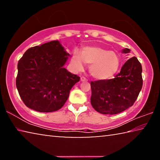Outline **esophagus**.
Instances as JSON below:
<instances>
[{"instance_id":"1","label":"esophagus","mask_w":160,"mask_h":160,"mask_svg":"<svg viewBox=\"0 0 160 160\" xmlns=\"http://www.w3.org/2000/svg\"><path fill=\"white\" fill-rule=\"evenodd\" d=\"M80 81H81V82H87V81H88V80H87L85 78L81 77L80 78Z\"/></svg>"}]
</instances>
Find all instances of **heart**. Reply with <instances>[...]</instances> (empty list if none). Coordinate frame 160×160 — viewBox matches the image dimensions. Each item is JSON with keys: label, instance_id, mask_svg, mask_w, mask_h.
<instances>
[{"label": "heart", "instance_id": "1", "mask_svg": "<svg viewBox=\"0 0 160 160\" xmlns=\"http://www.w3.org/2000/svg\"><path fill=\"white\" fill-rule=\"evenodd\" d=\"M72 66L77 70L83 68L84 63L90 66L89 72L94 79H109L118 71L120 58L117 53L101 47L90 46L84 47L80 55L77 51L71 58Z\"/></svg>", "mask_w": 160, "mask_h": 160}]
</instances>
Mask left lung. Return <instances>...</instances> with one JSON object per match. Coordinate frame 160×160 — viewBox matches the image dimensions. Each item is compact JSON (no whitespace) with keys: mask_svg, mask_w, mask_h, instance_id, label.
<instances>
[{"mask_svg":"<svg viewBox=\"0 0 160 160\" xmlns=\"http://www.w3.org/2000/svg\"><path fill=\"white\" fill-rule=\"evenodd\" d=\"M121 52L127 54L131 50L126 48ZM142 87V66L133 56L114 78L91 82V104L102 114H117L132 106Z\"/></svg>","mask_w":160,"mask_h":160,"instance_id":"1","label":"left lung"}]
</instances>
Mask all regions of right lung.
<instances>
[{
	"mask_svg": "<svg viewBox=\"0 0 160 160\" xmlns=\"http://www.w3.org/2000/svg\"><path fill=\"white\" fill-rule=\"evenodd\" d=\"M70 57L58 40L32 47L18 63L16 87L28 108L39 112L60 109L80 77L63 67Z\"/></svg>",
	"mask_w": 160,
	"mask_h": 160,
	"instance_id": "add662e5",
	"label": "right lung"
}]
</instances>
